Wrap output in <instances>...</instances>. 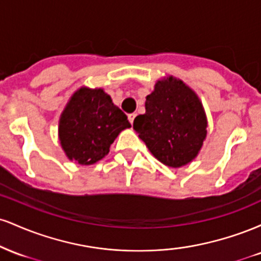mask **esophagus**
Masks as SVG:
<instances>
[{
  "label": "esophagus",
  "instance_id": "obj_1",
  "mask_svg": "<svg viewBox=\"0 0 261 261\" xmlns=\"http://www.w3.org/2000/svg\"><path fill=\"white\" fill-rule=\"evenodd\" d=\"M128 121L131 122V124H134V120H135V118H136V114L135 113H131V114H128Z\"/></svg>",
  "mask_w": 261,
  "mask_h": 261
}]
</instances>
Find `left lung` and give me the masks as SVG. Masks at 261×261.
<instances>
[{"mask_svg": "<svg viewBox=\"0 0 261 261\" xmlns=\"http://www.w3.org/2000/svg\"><path fill=\"white\" fill-rule=\"evenodd\" d=\"M146 113L134 120V128L152 154L169 167L188 164L206 137L205 113L196 94L181 81H158L146 98Z\"/></svg>", "mask_w": 261, "mask_h": 261, "instance_id": "obj_1", "label": "left lung"}]
</instances>
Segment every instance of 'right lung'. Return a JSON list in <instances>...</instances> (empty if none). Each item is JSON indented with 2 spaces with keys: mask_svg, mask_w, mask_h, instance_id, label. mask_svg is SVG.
Returning a JSON list of instances; mask_svg holds the SVG:
<instances>
[{
  "mask_svg": "<svg viewBox=\"0 0 261 261\" xmlns=\"http://www.w3.org/2000/svg\"><path fill=\"white\" fill-rule=\"evenodd\" d=\"M130 126L126 114L103 89L81 88L60 119V142L71 161L93 164L108 154L119 133Z\"/></svg>",
  "mask_w": 261,
  "mask_h": 261,
  "instance_id": "add662e5",
  "label": "right lung"
}]
</instances>
